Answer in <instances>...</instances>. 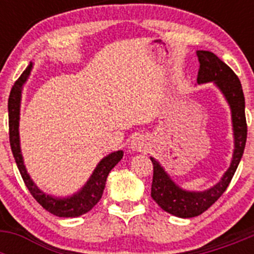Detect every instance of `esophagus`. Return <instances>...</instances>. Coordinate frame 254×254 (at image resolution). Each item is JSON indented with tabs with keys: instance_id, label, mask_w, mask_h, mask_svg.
Listing matches in <instances>:
<instances>
[{
	"instance_id": "1",
	"label": "esophagus",
	"mask_w": 254,
	"mask_h": 254,
	"mask_svg": "<svg viewBox=\"0 0 254 254\" xmlns=\"http://www.w3.org/2000/svg\"><path fill=\"white\" fill-rule=\"evenodd\" d=\"M147 147V138L142 134H137V136H134L132 137L131 142H129V149L132 151H143V150H146Z\"/></svg>"
}]
</instances>
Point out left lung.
<instances>
[{
  "mask_svg": "<svg viewBox=\"0 0 254 254\" xmlns=\"http://www.w3.org/2000/svg\"><path fill=\"white\" fill-rule=\"evenodd\" d=\"M199 62L197 82L206 84L214 82L219 90L225 96L226 102L232 109L233 132H234V152L230 167L223 178L214 187L203 192H190L177 186L156 159L150 158L154 165L152 176L151 197L164 211L174 216L194 217L205 212L214 205L220 196L225 192L237 170L239 161L243 156L247 141V121L246 102L242 84L238 76L230 67L216 55L208 51H197Z\"/></svg>",
  "mask_w": 254,
  "mask_h": 254,
  "instance_id": "1",
  "label": "left lung"
}]
</instances>
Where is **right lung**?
I'll return each mask as SVG.
<instances>
[{
	"instance_id": "obj_1",
	"label": "right lung",
	"mask_w": 254,
	"mask_h": 254,
	"mask_svg": "<svg viewBox=\"0 0 254 254\" xmlns=\"http://www.w3.org/2000/svg\"><path fill=\"white\" fill-rule=\"evenodd\" d=\"M33 64H29L26 69L21 73L16 82L13 84L12 89L8 96V134H10V145L11 151L13 154V158L16 161V165L19 168V172L22 177V181L28 187L31 196L37 199V202L42 205V207L49 211L51 214L60 217H77L86 214L103 196V190L105 187L107 177L112 169L116 167L118 161L123 158V151L118 150L112 154L107 155L99 161L96 165L95 170L93 172L86 185L81 190L76 192L75 194L64 198L60 197H53L46 194L35 186V183L31 181L30 176L26 172V168L22 160L21 150H20V138H19V120H20V103H21V90L24 84L28 80L30 75Z\"/></svg>"
}]
</instances>
